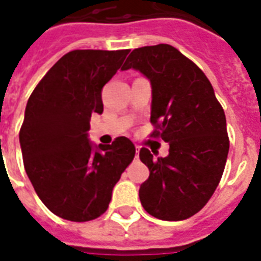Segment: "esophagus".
Listing matches in <instances>:
<instances>
[{"instance_id": "1", "label": "esophagus", "mask_w": 261, "mask_h": 261, "mask_svg": "<svg viewBox=\"0 0 261 261\" xmlns=\"http://www.w3.org/2000/svg\"><path fill=\"white\" fill-rule=\"evenodd\" d=\"M138 153H140V147L137 145L136 147V158H138Z\"/></svg>"}]
</instances>
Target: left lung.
Listing matches in <instances>:
<instances>
[{
    "mask_svg": "<svg viewBox=\"0 0 261 261\" xmlns=\"http://www.w3.org/2000/svg\"><path fill=\"white\" fill-rule=\"evenodd\" d=\"M134 68L152 86L151 137L169 142L155 158L141 148L149 177L140 187L144 210L164 221H181L201 210L218 186L229 151L224 109L213 85L192 60L169 44L133 50L123 71Z\"/></svg>",
    "mask_w": 261,
    "mask_h": 261,
    "instance_id": "obj_1",
    "label": "left lung"
}]
</instances>
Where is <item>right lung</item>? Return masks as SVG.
<instances>
[{"label": "right lung", "mask_w": 261, "mask_h": 261, "mask_svg": "<svg viewBox=\"0 0 261 261\" xmlns=\"http://www.w3.org/2000/svg\"><path fill=\"white\" fill-rule=\"evenodd\" d=\"M128 50H74L48 69L32 92L19 131L26 175L43 204L60 218L86 222L100 217L114 185L133 162L127 137L93 147L92 114H102V88Z\"/></svg>", "instance_id": "add662e5"}]
</instances>
